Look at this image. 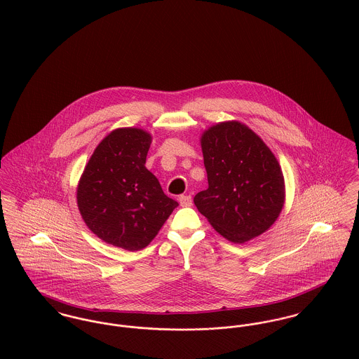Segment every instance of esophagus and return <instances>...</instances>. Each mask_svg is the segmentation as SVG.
<instances>
[{
    "label": "esophagus",
    "mask_w": 359,
    "mask_h": 359,
    "mask_svg": "<svg viewBox=\"0 0 359 359\" xmlns=\"http://www.w3.org/2000/svg\"><path fill=\"white\" fill-rule=\"evenodd\" d=\"M180 205H182V207L192 205V198L189 195H181L180 196Z\"/></svg>",
    "instance_id": "34e87169"
}]
</instances>
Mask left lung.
<instances>
[{"label": "left lung", "mask_w": 359, "mask_h": 359, "mask_svg": "<svg viewBox=\"0 0 359 359\" xmlns=\"http://www.w3.org/2000/svg\"><path fill=\"white\" fill-rule=\"evenodd\" d=\"M201 145L208 188L194 199L198 210L233 243L268 231L285 205V180L275 154L236 120L207 128Z\"/></svg>", "instance_id": "8db88e82"}]
</instances>
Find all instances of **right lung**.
<instances>
[{
  "instance_id": "add662e5",
  "label": "right lung",
  "mask_w": 359,
  "mask_h": 359,
  "mask_svg": "<svg viewBox=\"0 0 359 359\" xmlns=\"http://www.w3.org/2000/svg\"><path fill=\"white\" fill-rule=\"evenodd\" d=\"M151 144L152 135L142 128L113 130L77 185V205L90 231L128 252L147 248L178 205L145 167Z\"/></svg>"
}]
</instances>
